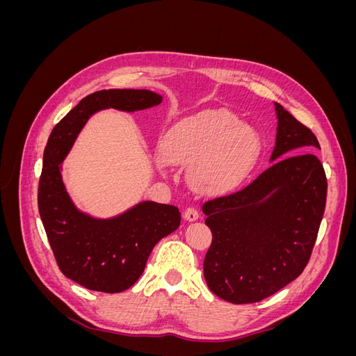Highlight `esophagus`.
<instances>
[{"instance_id":"34e87169","label":"esophagus","mask_w":356,"mask_h":356,"mask_svg":"<svg viewBox=\"0 0 356 356\" xmlns=\"http://www.w3.org/2000/svg\"><path fill=\"white\" fill-rule=\"evenodd\" d=\"M184 218L187 221H196L199 218V211L195 208V207H188L186 211H184Z\"/></svg>"}]
</instances>
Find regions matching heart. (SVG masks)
Instances as JSON below:
<instances>
[{"label": "heart", "instance_id": "heart-1", "mask_svg": "<svg viewBox=\"0 0 356 356\" xmlns=\"http://www.w3.org/2000/svg\"><path fill=\"white\" fill-rule=\"evenodd\" d=\"M261 153V139L251 126L225 110L202 111L169 129L161 154L188 165L191 184L213 193L230 191L250 175Z\"/></svg>", "mask_w": 356, "mask_h": 356}]
</instances>
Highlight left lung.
I'll return each mask as SVG.
<instances>
[{
  "mask_svg": "<svg viewBox=\"0 0 356 356\" xmlns=\"http://www.w3.org/2000/svg\"><path fill=\"white\" fill-rule=\"evenodd\" d=\"M276 145L252 182L202 204L212 243L203 275L209 289L234 305L277 293L307 266L327 200V177L315 134L275 102Z\"/></svg>",
  "mask_w": 356,
  "mask_h": 356,
  "instance_id": "left-lung-1",
  "label": "left lung"
}]
</instances>
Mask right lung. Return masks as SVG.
<instances>
[{"mask_svg": "<svg viewBox=\"0 0 356 356\" xmlns=\"http://www.w3.org/2000/svg\"><path fill=\"white\" fill-rule=\"evenodd\" d=\"M161 96L149 90L110 89L83 98L53 127L42 156L38 212L59 270L99 293H122L143 275L156 243L181 222L177 207L143 202L110 220H96L74 207L60 177V163L88 118L99 110H145Z\"/></svg>", "mask_w": 356, "mask_h": 356, "instance_id": "right-lung-1", "label": "right lung"}]
</instances>
